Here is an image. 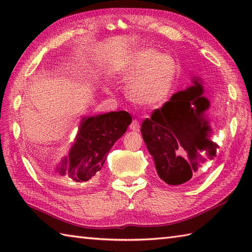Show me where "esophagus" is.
I'll return each mask as SVG.
<instances>
[{
  "mask_svg": "<svg viewBox=\"0 0 252 252\" xmlns=\"http://www.w3.org/2000/svg\"><path fill=\"white\" fill-rule=\"evenodd\" d=\"M130 130L134 131V132L140 131V123H138L137 120H133L132 121V123L130 125Z\"/></svg>",
  "mask_w": 252,
  "mask_h": 252,
  "instance_id": "34e87169",
  "label": "esophagus"
}]
</instances>
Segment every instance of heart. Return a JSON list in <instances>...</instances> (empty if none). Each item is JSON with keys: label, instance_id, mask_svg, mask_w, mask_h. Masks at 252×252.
<instances>
[{"label": "heart", "instance_id": "obj_1", "mask_svg": "<svg viewBox=\"0 0 252 252\" xmlns=\"http://www.w3.org/2000/svg\"><path fill=\"white\" fill-rule=\"evenodd\" d=\"M136 74L127 85L130 97L142 105H157L168 97L172 90L176 63L174 58L153 50L138 52L123 69V76L129 78Z\"/></svg>", "mask_w": 252, "mask_h": 252}]
</instances>
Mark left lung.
Wrapping results in <instances>:
<instances>
[{
	"label": "left lung",
	"instance_id": "1",
	"mask_svg": "<svg viewBox=\"0 0 252 252\" xmlns=\"http://www.w3.org/2000/svg\"><path fill=\"white\" fill-rule=\"evenodd\" d=\"M172 95L160 109H155L141 126L143 140L153 156L159 178L169 185H182L191 181L206 151L216 157L218 145L209 140L210 126L205 112L210 107L203 96L200 80Z\"/></svg>",
	"mask_w": 252,
	"mask_h": 252
}]
</instances>
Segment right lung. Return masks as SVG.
<instances>
[{
  "label": "right lung",
  "mask_w": 252,
  "mask_h": 252,
  "mask_svg": "<svg viewBox=\"0 0 252 252\" xmlns=\"http://www.w3.org/2000/svg\"><path fill=\"white\" fill-rule=\"evenodd\" d=\"M131 122L130 114L123 110L82 118L69 156L58 164V173L80 184L93 179L103 168L111 147L125 134Z\"/></svg>",
  "instance_id": "1"
}]
</instances>
